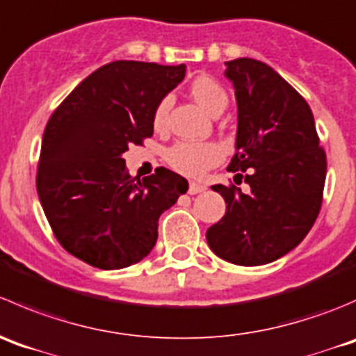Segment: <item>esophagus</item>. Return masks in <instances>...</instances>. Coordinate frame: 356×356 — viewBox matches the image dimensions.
I'll list each match as a JSON object with an SVG mask.
<instances>
[{
    "instance_id": "obj_1",
    "label": "esophagus",
    "mask_w": 356,
    "mask_h": 356,
    "mask_svg": "<svg viewBox=\"0 0 356 356\" xmlns=\"http://www.w3.org/2000/svg\"><path fill=\"white\" fill-rule=\"evenodd\" d=\"M204 190H206V185H200V183H195V181L190 183V186H188L190 195H195V193L204 192Z\"/></svg>"
}]
</instances>
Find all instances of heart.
<instances>
[{
    "mask_svg": "<svg viewBox=\"0 0 356 356\" xmlns=\"http://www.w3.org/2000/svg\"><path fill=\"white\" fill-rule=\"evenodd\" d=\"M190 95L193 100L211 115H218L228 104L227 91L216 79L209 76H199L190 83ZM171 98L164 97L154 108L152 124L157 131L164 129ZM225 157V150L216 142H178L166 152V161L175 171L190 178L202 177L206 171L220 164Z\"/></svg>",
    "mask_w": 356,
    "mask_h": 356,
    "instance_id": "obj_1",
    "label": "heart"
}]
</instances>
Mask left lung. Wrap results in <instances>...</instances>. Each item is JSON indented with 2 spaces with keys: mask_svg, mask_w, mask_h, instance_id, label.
<instances>
[{
  "mask_svg": "<svg viewBox=\"0 0 356 356\" xmlns=\"http://www.w3.org/2000/svg\"><path fill=\"white\" fill-rule=\"evenodd\" d=\"M237 100L235 154L227 170L248 171V193L213 185L227 204L207 228L211 251L234 265L258 266L282 258L306 237L318 216L327 159L305 98L266 63L225 62ZM235 177L242 179V175Z\"/></svg>",
  "mask_w": 356,
  "mask_h": 356,
  "instance_id": "left-lung-1",
  "label": "left lung"
}]
</instances>
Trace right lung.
Instances as JSON below:
<instances>
[{
	"label": "right lung",
	"instance_id": "right-lung-1",
	"mask_svg": "<svg viewBox=\"0 0 356 356\" xmlns=\"http://www.w3.org/2000/svg\"><path fill=\"white\" fill-rule=\"evenodd\" d=\"M185 69L135 60L102 65L44 128L40 202L62 248L95 268L142 261L156 245L159 216L188 190V181L166 168L133 178L121 157L152 136L154 108L181 83Z\"/></svg>",
	"mask_w": 356,
	"mask_h": 356
}]
</instances>
